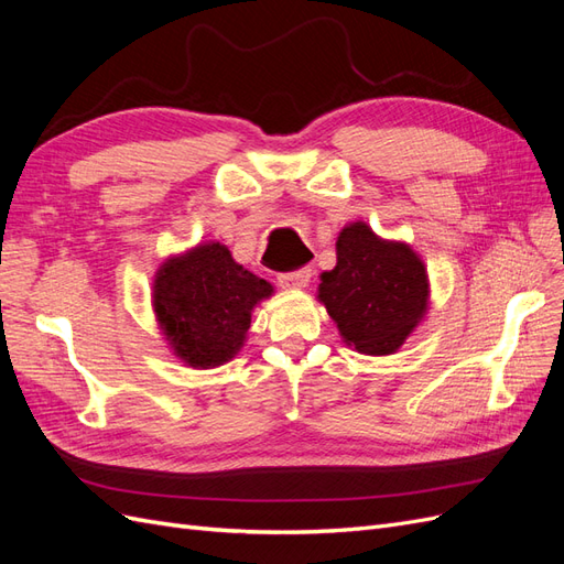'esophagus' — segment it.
Segmentation results:
<instances>
[{
    "label": "esophagus",
    "instance_id": "esophagus-1",
    "mask_svg": "<svg viewBox=\"0 0 564 564\" xmlns=\"http://www.w3.org/2000/svg\"><path fill=\"white\" fill-rule=\"evenodd\" d=\"M311 275H313L311 268H296V270H289V272H280L278 282L284 289H303V286H308Z\"/></svg>",
    "mask_w": 564,
    "mask_h": 564
}]
</instances>
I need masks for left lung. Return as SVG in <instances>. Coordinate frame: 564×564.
<instances>
[{
  "label": "left lung",
  "mask_w": 564,
  "mask_h": 564,
  "mask_svg": "<svg viewBox=\"0 0 564 564\" xmlns=\"http://www.w3.org/2000/svg\"><path fill=\"white\" fill-rule=\"evenodd\" d=\"M319 301L348 344L388 355L423 317L429 278L406 245L379 240L365 224H352L338 235L336 268L322 272Z\"/></svg>",
  "instance_id": "8db88e82"
}]
</instances>
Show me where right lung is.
Instances as JSON below:
<instances>
[{
	"mask_svg": "<svg viewBox=\"0 0 564 564\" xmlns=\"http://www.w3.org/2000/svg\"><path fill=\"white\" fill-rule=\"evenodd\" d=\"M270 292L224 245H202L160 268L155 313L178 357L193 367H216L240 350L253 305Z\"/></svg>",
	"mask_w": 564,
	"mask_h": 564,
	"instance_id": "1",
	"label": "right lung"
}]
</instances>
